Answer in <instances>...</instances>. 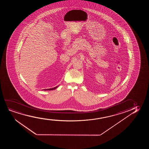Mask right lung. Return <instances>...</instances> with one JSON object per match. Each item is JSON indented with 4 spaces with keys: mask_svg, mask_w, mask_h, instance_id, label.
Listing matches in <instances>:
<instances>
[{
    "mask_svg": "<svg viewBox=\"0 0 149 149\" xmlns=\"http://www.w3.org/2000/svg\"><path fill=\"white\" fill-rule=\"evenodd\" d=\"M57 87H58V86H56L55 88H49V89H44V91H51V90H55V89H56Z\"/></svg>",
    "mask_w": 149,
    "mask_h": 149,
    "instance_id": "obj_1",
    "label": "right lung"
}]
</instances>
